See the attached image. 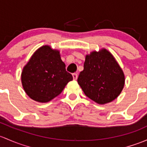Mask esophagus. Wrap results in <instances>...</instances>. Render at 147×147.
<instances>
[{
	"label": "esophagus",
	"instance_id": "34e87169",
	"mask_svg": "<svg viewBox=\"0 0 147 147\" xmlns=\"http://www.w3.org/2000/svg\"><path fill=\"white\" fill-rule=\"evenodd\" d=\"M72 77H73V79L75 80H78V74H76V73H73L72 74Z\"/></svg>",
	"mask_w": 147,
	"mask_h": 147
}]
</instances>
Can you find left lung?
Wrapping results in <instances>:
<instances>
[{"instance_id": "1", "label": "left lung", "mask_w": 147, "mask_h": 147, "mask_svg": "<svg viewBox=\"0 0 147 147\" xmlns=\"http://www.w3.org/2000/svg\"><path fill=\"white\" fill-rule=\"evenodd\" d=\"M125 80L124 72L113 55L102 49L86 55L84 69L79 75L78 82L86 96L103 105L120 95Z\"/></svg>"}]
</instances>
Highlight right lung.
<instances>
[{"label":"right lung","instance_id":"1","mask_svg":"<svg viewBox=\"0 0 147 147\" xmlns=\"http://www.w3.org/2000/svg\"><path fill=\"white\" fill-rule=\"evenodd\" d=\"M72 80V75L66 71L59 51L48 45L41 46L34 53L21 75L25 93L39 103L51 101Z\"/></svg>","mask_w":147,"mask_h":147}]
</instances>
